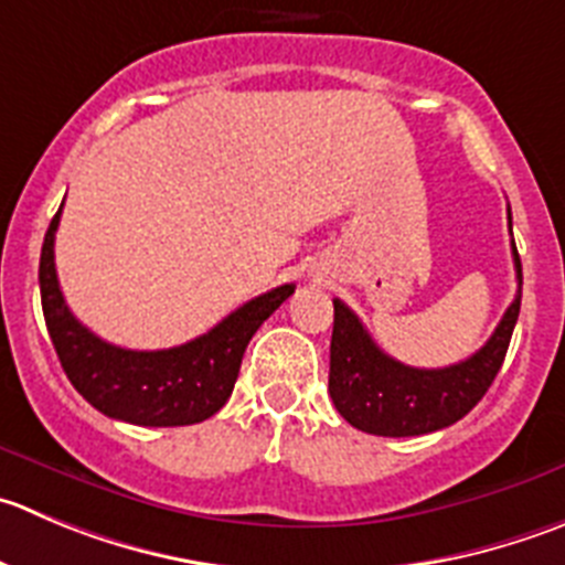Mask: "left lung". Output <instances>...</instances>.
Returning <instances> with one entry per match:
<instances>
[{
	"instance_id": "8db88e82",
	"label": "left lung",
	"mask_w": 565,
	"mask_h": 565,
	"mask_svg": "<svg viewBox=\"0 0 565 565\" xmlns=\"http://www.w3.org/2000/svg\"><path fill=\"white\" fill-rule=\"evenodd\" d=\"M510 246L519 279L515 299L486 347L452 366H405L372 341L363 321L341 299H332L335 321L330 341V396L335 411L352 427L385 438L427 435L460 422L486 396L502 369L521 308V260L515 244Z\"/></svg>"
}]
</instances>
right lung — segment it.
Returning <instances> with one entry per match:
<instances>
[{
  "instance_id": "right-lung-1",
  "label": "right lung",
  "mask_w": 565,
  "mask_h": 565,
  "mask_svg": "<svg viewBox=\"0 0 565 565\" xmlns=\"http://www.w3.org/2000/svg\"><path fill=\"white\" fill-rule=\"evenodd\" d=\"M61 211L44 235L38 282L46 330L63 372L83 399L105 416L138 427H185L222 411L238 380L246 343L297 286L286 282L260 294L218 321L211 332L182 347L154 352L113 347L79 324L63 299L55 271V233Z\"/></svg>"
}]
</instances>
